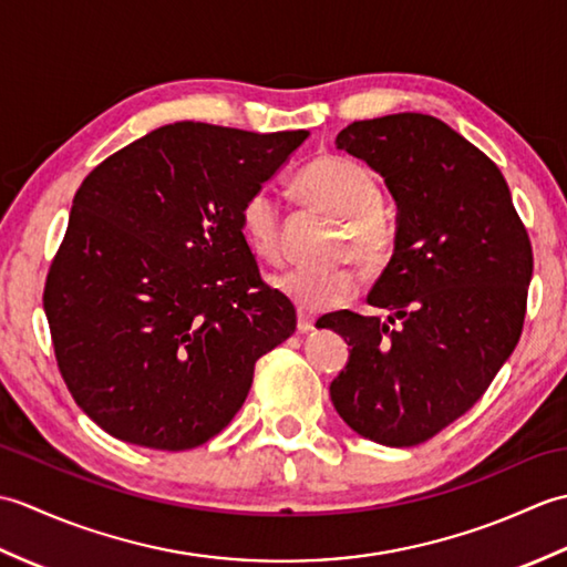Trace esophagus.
I'll return each instance as SVG.
<instances>
[{
    "mask_svg": "<svg viewBox=\"0 0 567 567\" xmlns=\"http://www.w3.org/2000/svg\"><path fill=\"white\" fill-rule=\"evenodd\" d=\"M297 331L299 333H309V331H315V319H311L307 311H299V317H297Z\"/></svg>",
    "mask_w": 567,
    "mask_h": 567,
    "instance_id": "1",
    "label": "esophagus"
}]
</instances>
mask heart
I'll return each instance as SVG.
<instances>
[{
  "instance_id": "1",
  "label": "heart",
  "mask_w": 567,
  "mask_h": 567,
  "mask_svg": "<svg viewBox=\"0 0 567 567\" xmlns=\"http://www.w3.org/2000/svg\"><path fill=\"white\" fill-rule=\"evenodd\" d=\"M295 192L307 207L336 219L333 258H353L378 270L394 250V221L380 204V185L365 165L343 155H321L299 171ZM282 212L268 189H256L240 207V231L252 256L268 265L282 262ZM275 287L297 309L323 311L348 302L358 290L353 265L343 260L329 268H297L277 277Z\"/></svg>"
}]
</instances>
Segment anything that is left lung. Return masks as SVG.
Listing matches in <instances>:
<instances>
[{
	"label": "left lung",
	"instance_id": "obj_1",
	"mask_svg": "<svg viewBox=\"0 0 567 567\" xmlns=\"http://www.w3.org/2000/svg\"><path fill=\"white\" fill-rule=\"evenodd\" d=\"M336 146L384 177L400 216L368 295L388 321L348 309L319 321L351 346L331 402L360 436L419 445L485 394L519 343L532 240L499 167L436 116L353 122Z\"/></svg>",
	"mask_w": 567,
	"mask_h": 567
}]
</instances>
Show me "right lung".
Returning a JSON list of instances; mask_svg holds the SVG:
<instances>
[{"mask_svg": "<svg viewBox=\"0 0 567 567\" xmlns=\"http://www.w3.org/2000/svg\"><path fill=\"white\" fill-rule=\"evenodd\" d=\"M307 136L177 122L82 179L43 309L72 400L110 436L207 443L244 406L256 360L295 333L240 207Z\"/></svg>", "mask_w": 567, "mask_h": 567, "instance_id": "obj_1", "label": "right lung"}]
</instances>
